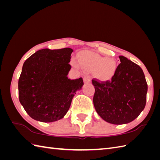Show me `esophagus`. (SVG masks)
<instances>
[{
  "label": "esophagus",
  "mask_w": 160,
  "mask_h": 160,
  "mask_svg": "<svg viewBox=\"0 0 160 160\" xmlns=\"http://www.w3.org/2000/svg\"><path fill=\"white\" fill-rule=\"evenodd\" d=\"M84 82L85 84H90L91 82V77L88 76H86L84 77Z\"/></svg>",
  "instance_id": "esophagus-1"
}]
</instances>
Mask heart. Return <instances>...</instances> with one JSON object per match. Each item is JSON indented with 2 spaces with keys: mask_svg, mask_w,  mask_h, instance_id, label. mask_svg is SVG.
Returning <instances> with one entry per match:
<instances>
[{
  "mask_svg": "<svg viewBox=\"0 0 160 160\" xmlns=\"http://www.w3.org/2000/svg\"><path fill=\"white\" fill-rule=\"evenodd\" d=\"M81 62L87 69H98V74L102 77H110L115 71V65L113 61L97 54H84L81 57ZM73 64H76V62Z\"/></svg>",
  "mask_w": 160,
  "mask_h": 160,
  "instance_id": "1",
  "label": "heart"
}]
</instances>
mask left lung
<instances>
[{
  "mask_svg": "<svg viewBox=\"0 0 160 160\" xmlns=\"http://www.w3.org/2000/svg\"><path fill=\"white\" fill-rule=\"evenodd\" d=\"M109 80H93V104L98 114L108 123L124 124L133 121L144 110L148 85L143 71L124 56Z\"/></svg>",
  "mask_w": 160,
  "mask_h": 160,
  "instance_id": "left-lung-1",
  "label": "left lung"
}]
</instances>
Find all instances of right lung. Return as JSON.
I'll return each instance as SVG.
<instances>
[{
    "label": "right lung",
    "instance_id": "1",
    "mask_svg": "<svg viewBox=\"0 0 160 160\" xmlns=\"http://www.w3.org/2000/svg\"><path fill=\"white\" fill-rule=\"evenodd\" d=\"M73 52L71 48L40 49L24 62L18 80L19 100L33 120L53 122L62 119L76 91L82 89V78L67 77Z\"/></svg>",
    "mask_w": 160,
    "mask_h": 160
}]
</instances>
